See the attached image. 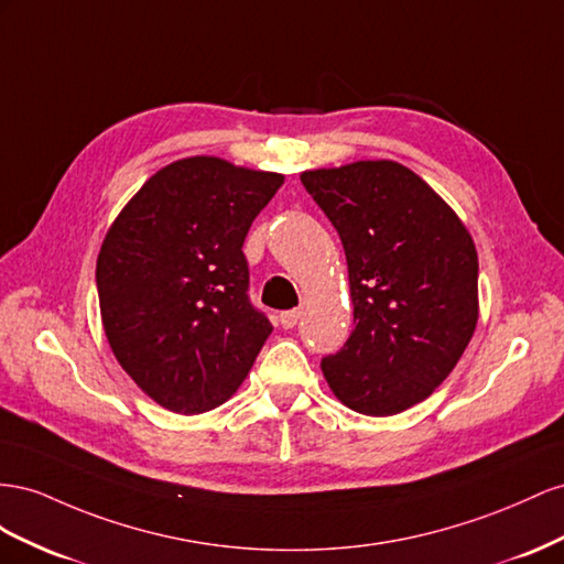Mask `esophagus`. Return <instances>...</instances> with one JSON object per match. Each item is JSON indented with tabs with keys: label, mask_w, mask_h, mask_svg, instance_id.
<instances>
[{
	"label": "esophagus",
	"mask_w": 564,
	"mask_h": 564,
	"mask_svg": "<svg viewBox=\"0 0 564 564\" xmlns=\"http://www.w3.org/2000/svg\"><path fill=\"white\" fill-rule=\"evenodd\" d=\"M297 318H300V312L297 310H291V312H281V316H279V321H281V326L288 330V328H293V326H297Z\"/></svg>",
	"instance_id": "esophagus-1"
}]
</instances>
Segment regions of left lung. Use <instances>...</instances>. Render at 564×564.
<instances>
[{
    "label": "left lung",
    "instance_id": "obj_1",
    "mask_svg": "<svg viewBox=\"0 0 564 564\" xmlns=\"http://www.w3.org/2000/svg\"><path fill=\"white\" fill-rule=\"evenodd\" d=\"M300 180L340 234L354 307L351 335L321 371L351 411H406L454 371L475 333L473 236L394 160L307 170Z\"/></svg>",
    "mask_w": 564,
    "mask_h": 564
}]
</instances>
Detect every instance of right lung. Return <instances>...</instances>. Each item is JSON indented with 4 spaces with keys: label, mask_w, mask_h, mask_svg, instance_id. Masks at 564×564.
I'll list each match as a JSON object with an SVG mask.
<instances>
[{
    "label": "right lung",
    "mask_w": 564,
    "mask_h": 564,
    "mask_svg": "<svg viewBox=\"0 0 564 564\" xmlns=\"http://www.w3.org/2000/svg\"><path fill=\"white\" fill-rule=\"evenodd\" d=\"M283 174L193 155L158 170L110 224L96 260L116 359L174 413L224 404L273 330L248 297L252 219Z\"/></svg>",
    "instance_id": "1"
}]
</instances>
